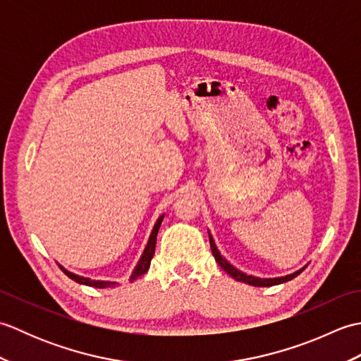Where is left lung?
<instances>
[{
    "instance_id": "8db88e82",
    "label": "left lung",
    "mask_w": 361,
    "mask_h": 361,
    "mask_svg": "<svg viewBox=\"0 0 361 361\" xmlns=\"http://www.w3.org/2000/svg\"><path fill=\"white\" fill-rule=\"evenodd\" d=\"M209 243H211L212 255H214V257H216V262H217L221 268H224V270H225L229 276H233V278H234L235 281L245 282V283H248V286H252V287H271V286H278V283L287 282V281H291L293 278H296V276H298L299 273H302V270H304V268H301V270L295 271L293 274L283 276V278H274V279H260V278H255V276H248V274H245V273H242V271H239V270H235V268H234L231 264H228V260H225L224 257H221V255L219 252V250H217V247H216V243H214L211 235H209Z\"/></svg>"
}]
</instances>
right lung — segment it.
Listing matches in <instances>:
<instances>
[{
	"label": "right lung",
	"instance_id": "obj_1",
	"mask_svg": "<svg viewBox=\"0 0 361 361\" xmlns=\"http://www.w3.org/2000/svg\"><path fill=\"white\" fill-rule=\"evenodd\" d=\"M163 217H164V216H161V217L158 219L157 224H155V226H153V231H152V234H150V239H149V242H147V247H145V250H144V252H142V256H141V259H140V262H137V265H136L135 271H133V274H132V278H130V281H135L136 278H140L141 274L147 273L149 267H150V260H152L153 255H155L157 235H158V229H159V226H161V221H163ZM62 270H63V268H62ZM63 273H65L70 279H73V281H75V282H79V283H83V286L96 287V288H105V287H110V286H116V282L91 281V279H88V278H82V276L73 274V273L66 271V270H63Z\"/></svg>",
	"mask_w": 361,
	"mask_h": 361
}]
</instances>
